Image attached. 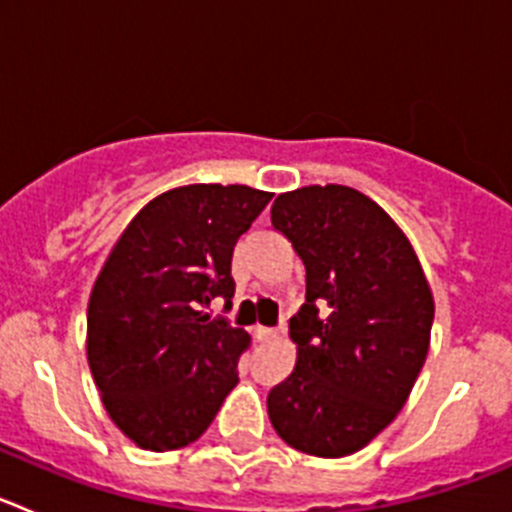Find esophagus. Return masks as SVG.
Here are the masks:
<instances>
[{
  "instance_id": "esophagus-1",
  "label": "esophagus",
  "mask_w": 512,
  "mask_h": 512,
  "mask_svg": "<svg viewBox=\"0 0 512 512\" xmlns=\"http://www.w3.org/2000/svg\"><path fill=\"white\" fill-rule=\"evenodd\" d=\"M256 336H259V341H277V338H279V330H274V328H259V333H256Z\"/></svg>"
}]
</instances>
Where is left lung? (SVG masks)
Returning a JSON list of instances; mask_svg holds the SVG:
<instances>
[{
	"label": "left lung",
	"mask_w": 512,
	"mask_h": 512,
	"mask_svg": "<svg viewBox=\"0 0 512 512\" xmlns=\"http://www.w3.org/2000/svg\"><path fill=\"white\" fill-rule=\"evenodd\" d=\"M271 225L305 264V305L289 320L297 364L269 392V420L302 454H356L413 392L431 346V284L408 235L359 189L279 194Z\"/></svg>",
	"instance_id": "left-lung-1"
}]
</instances>
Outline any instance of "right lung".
<instances>
[{
  "instance_id": "add662e5",
  "label": "right lung",
  "mask_w": 512,
  "mask_h": 512,
  "mask_svg": "<svg viewBox=\"0 0 512 512\" xmlns=\"http://www.w3.org/2000/svg\"><path fill=\"white\" fill-rule=\"evenodd\" d=\"M274 197L243 184L158 194L122 230L92 287L87 359L112 423L146 451H174L210 428L251 346L210 318L233 305V248Z\"/></svg>"
}]
</instances>
